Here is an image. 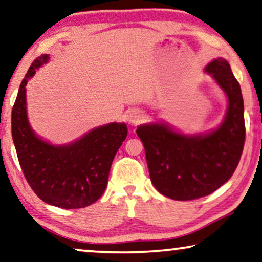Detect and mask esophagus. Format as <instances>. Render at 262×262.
<instances>
[{
	"mask_svg": "<svg viewBox=\"0 0 262 262\" xmlns=\"http://www.w3.org/2000/svg\"><path fill=\"white\" fill-rule=\"evenodd\" d=\"M141 120H142V114L140 113L139 110H133L129 115V122L136 124V123H139Z\"/></svg>",
	"mask_w": 262,
	"mask_h": 262,
	"instance_id": "obj_1",
	"label": "esophagus"
}]
</instances>
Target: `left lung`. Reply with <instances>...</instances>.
<instances>
[{"label": "left lung", "instance_id": "1", "mask_svg": "<svg viewBox=\"0 0 262 262\" xmlns=\"http://www.w3.org/2000/svg\"><path fill=\"white\" fill-rule=\"evenodd\" d=\"M228 97V110L217 129L205 135H184L166 124L140 126L136 134L145 147L153 185L171 200L208 196L230 179L245 146L246 127L240 84L226 59L206 65Z\"/></svg>", "mask_w": 262, "mask_h": 262}]
</instances>
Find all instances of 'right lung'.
I'll return each instance as SVG.
<instances>
[{"label": "right lung", "instance_id": "right-lung-1", "mask_svg": "<svg viewBox=\"0 0 262 262\" xmlns=\"http://www.w3.org/2000/svg\"><path fill=\"white\" fill-rule=\"evenodd\" d=\"M49 58H36L21 82L12 110L13 141L25 178L40 200L61 209L85 208L104 192L114 157L128 129L124 123L113 122L66 146L38 138L27 119L26 85Z\"/></svg>", "mask_w": 262, "mask_h": 262}]
</instances>
